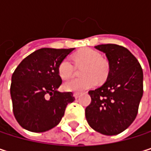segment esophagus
Here are the masks:
<instances>
[{
    "mask_svg": "<svg viewBox=\"0 0 151 151\" xmlns=\"http://www.w3.org/2000/svg\"><path fill=\"white\" fill-rule=\"evenodd\" d=\"M73 95H74V97H75L76 99H77V98H78V97H79V95H80V93H74V94H73Z\"/></svg>",
    "mask_w": 151,
    "mask_h": 151,
    "instance_id": "34e87169",
    "label": "esophagus"
}]
</instances>
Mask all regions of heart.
<instances>
[{
	"label": "heart",
	"mask_w": 151,
	"mask_h": 151,
	"mask_svg": "<svg viewBox=\"0 0 151 151\" xmlns=\"http://www.w3.org/2000/svg\"><path fill=\"white\" fill-rule=\"evenodd\" d=\"M73 58L78 65L85 64L82 69L84 77L76 78L66 81L64 88L69 92H80L93 87L97 79L104 80L108 73V65L102 59L101 54L91 48H82L74 53ZM58 73L64 79L69 78L74 73V66L68 58H65L58 65Z\"/></svg>",
	"instance_id": "obj_1"
}]
</instances>
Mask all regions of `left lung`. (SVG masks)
I'll return each instance as SVG.
<instances>
[{
    "instance_id": "1",
    "label": "left lung",
    "mask_w": 151,
    "mask_h": 151,
    "mask_svg": "<svg viewBox=\"0 0 151 151\" xmlns=\"http://www.w3.org/2000/svg\"><path fill=\"white\" fill-rule=\"evenodd\" d=\"M95 48L106 56L109 72L105 83L89 91L92 101L86 118L92 129L106 136H114L135 121L143 93V73L136 57L125 47L114 44Z\"/></svg>"
}]
</instances>
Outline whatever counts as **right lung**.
I'll return each mask as SVG.
<instances>
[{
  "label": "right lung",
  "instance_id": "add662e5",
  "mask_svg": "<svg viewBox=\"0 0 151 151\" xmlns=\"http://www.w3.org/2000/svg\"><path fill=\"white\" fill-rule=\"evenodd\" d=\"M74 48H42L26 57L16 67L10 86L13 112L25 129L41 133L56 127L65 107L74 101L72 92L60 93L58 65Z\"/></svg>",
  "mask_w": 151,
  "mask_h": 151
}]
</instances>
